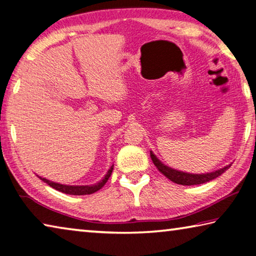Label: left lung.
I'll list each match as a JSON object with an SVG mask.
<instances>
[{"label": "left lung", "instance_id": "left-lung-1", "mask_svg": "<svg viewBox=\"0 0 256 256\" xmlns=\"http://www.w3.org/2000/svg\"><path fill=\"white\" fill-rule=\"evenodd\" d=\"M150 157L152 159L154 166L158 168V170L162 172V174L166 176L168 180H170L172 182H174V183L180 185H198L206 183V182H210L216 178V177L222 175V172H226L228 168L232 166V164H227V166H224V168H220V170L211 172H206V174H190V172H180L166 166V164H162L157 157H156L152 151H150Z\"/></svg>", "mask_w": 256, "mask_h": 256}]
</instances>
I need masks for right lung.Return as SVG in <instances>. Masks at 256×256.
<instances>
[{
    "mask_svg": "<svg viewBox=\"0 0 256 256\" xmlns=\"http://www.w3.org/2000/svg\"><path fill=\"white\" fill-rule=\"evenodd\" d=\"M112 168H114V164H112L110 170H108L107 174L105 175V177L102 180H99L98 183L94 184V185H63L60 183H55V182H50V180L42 178V177L38 176L40 178L45 182V183L48 184L50 188H53L55 190H60V192L66 193V194H70V196H86V194H92L97 190H100L104 185L106 184V182L110 178L112 172Z\"/></svg>",
    "mask_w": 256,
    "mask_h": 256,
    "instance_id": "obj_1",
    "label": "right lung"
}]
</instances>
